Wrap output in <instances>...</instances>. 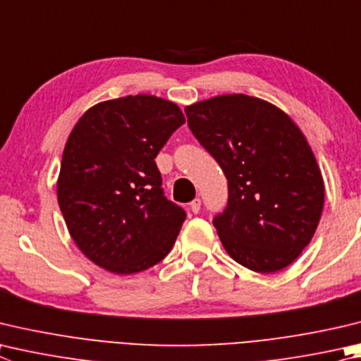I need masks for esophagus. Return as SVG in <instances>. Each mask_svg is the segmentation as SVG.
<instances>
[{
    "label": "esophagus",
    "instance_id": "esophagus-1",
    "mask_svg": "<svg viewBox=\"0 0 361 361\" xmlns=\"http://www.w3.org/2000/svg\"><path fill=\"white\" fill-rule=\"evenodd\" d=\"M200 205H202L200 199H194L191 203H189V208H191V212H192L194 214H197V213L200 212Z\"/></svg>",
    "mask_w": 361,
    "mask_h": 361
}]
</instances>
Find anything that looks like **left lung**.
<instances>
[{"mask_svg": "<svg viewBox=\"0 0 361 361\" xmlns=\"http://www.w3.org/2000/svg\"><path fill=\"white\" fill-rule=\"evenodd\" d=\"M185 112L227 176V207L213 219L227 254L257 273L289 267L314 237L325 199L303 133L271 102L246 94L209 97Z\"/></svg>", "mask_w": 361, "mask_h": 361, "instance_id": "left-lung-1", "label": "left lung"}]
</instances>
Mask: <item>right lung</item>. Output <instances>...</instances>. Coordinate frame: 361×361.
<instances>
[{
  "instance_id": "right-lung-1",
  "label": "right lung",
  "mask_w": 361,
  "mask_h": 361,
  "mask_svg": "<svg viewBox=\"0 0 361 361\" xmlns=\"http://www.w3.org/2000/svg\"><path fill=\"white\" fill-rule=\"evenodd\" d=\"M185 121L175 102L135 94L96 104L71 130L58 205L74 243L97 267L134 274L172 249L186 213L164 195L154 158Z\"/></svg>"
}]
</instances>
